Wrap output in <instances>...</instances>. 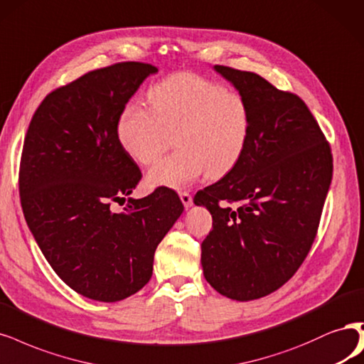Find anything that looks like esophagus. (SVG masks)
<instances>
[{"mask_svg":"<svg viewBox=\"0 0 364 364\" xmlns=\"http://www.w3.org/2000/svg\"><path fill=\"white\" fill-rule=\"evenodd\" d=\"M179 196H181L182 203H183V206H185L186 209L193 206V196H191L190 193H186V191H181V193H179Z\"/></svg>","mask_w":364,"mask_h":364,"instance_id":"1","label":"esophagus"}]
</instances>
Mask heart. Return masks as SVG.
<instances>
[{
  "label": "heart",
  "instance_id": "1",
  "mask_svg": "<svg viewBox=\"0 0 364 364\" xmlns=\"http://www.w3.org/2000/svg\"><path fill=\"white\" fill-rule=\"evenodd\" d=\"M253 112L236 90L193 72H178L154 84L149 104L127 102L117 120L122 147L141 166L155 162L171 143L178 150L147 173L150 186L181 190L205 171L229 173L252 139Z\"/></svg>",
  "mask_w": 364,
  "mask_h": 364
}]
</instances>
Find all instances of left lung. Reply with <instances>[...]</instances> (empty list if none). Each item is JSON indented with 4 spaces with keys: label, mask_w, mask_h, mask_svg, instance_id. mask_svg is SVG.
Wrapping results in <instances>:
<instances>
[{
    "label": "left lung",
    "mask_w": 364,
    "mask_h": 364,
    "mask_svg": "<svg viewBox=\"0 0 364 364\" xmlns=\"http://www.w3.org/2000/svg\"><path fill=\"white\" fill-rule=\"evenodd\" d=\"M250 102L253 132L240 162L194 196L212 214L202 242L206 282L250 301L277 291L315 241L333 178V155L299 96L253 72L215 66Z\"/></svg>",
    "instance_id": "obj_1"
}]
</instances>
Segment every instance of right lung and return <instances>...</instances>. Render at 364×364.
Returning <instances> with one entry per match:
<instances>
[{
  "label": "right lung",
  "mask_w": 364,
  "mask_h": 364,
  "mask_svg": "<svg viewBox=\"0 0 364 364\" xmlns=\"http://www.w3.org/2000/svg\"><path fill=\"white\" fill-rule=\"evenodd\" d=\"M156 72L140 61L87 72L46 95L23 140V217L58 277L96 301H120L141 289L158 244L183 210L170 188L129 197L123 213L112 210L141 181L119 141L120 111Z\"/></svg>",
  "instance_id": "obj_1"
}]
</instances>
